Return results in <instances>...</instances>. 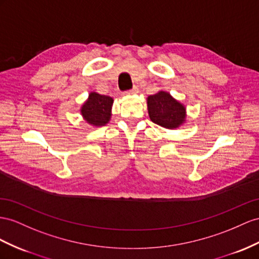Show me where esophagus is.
<instances>
[{
    "label": "esophagus",
    "mask_w": 259,
    "mask_h": 259,
    "mask_svg": "<svg viewBox=\"0 0 259 259\" xmlns=\"http://www.w3.org/2000/svg\"><path fill=\"white\" fill-rule=\"evenodd\" d=\"M137 93H138V88H136V86H135V88L132 89V90L124 92V94H125V95H132V94H137Z\"/></svg>",
    "instance_id": "1"
}]
</instances>
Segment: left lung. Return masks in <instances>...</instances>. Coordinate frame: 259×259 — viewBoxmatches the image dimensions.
<instances>
[{
	"label": "left lung",
	"instance_id": "1",
	"mask_svg": "<svg viewBox=\"0 0 259 259\" xmlns=\"http://www.w3.org/2000/svg\"><path fill=\"white\" fill-rule=\"evenodd\" d=\"M150 119L166 129H176L186 120V108L169 93L160 91L147 99Z\"/></svg>",
	"mask_w": 259,
	"mask_h": 259
}]
</instances>
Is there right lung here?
Listing matches in <instances>:
<instances>
[{
  "label": "right lung",
  "mask_w": 259,
  "mask_h": 259,
  "mask_svg": "<svg viewBox=\"0 0 259 259\" xmlns=\"http://www.w3.org/2000/svg\"><path fill=\"white\" fill-rule=\"evenodd\" d=\"M112 104L114 99L111 97L91 92L88 101L82 105L81 114L88 123L95 127H102L110 120Z\"/></svg>",
  "instance_id": "right-lung-1"
}]
</instances>
